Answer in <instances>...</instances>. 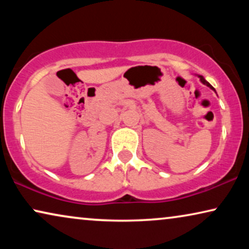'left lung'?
Segmentation results:
<instances>
[{"instance_id": "left-lung-1", "label": "left lung", "mask_w": 249, "mask_h": 249, "mask_svg": "<svg viewBox=\"0 0 249 249\" xmlns=\"http://www.w3.org/2000/svg\"><path fill=\"white\" fill-rule=\"evenodd\" d=\"M199 78H200V81H202V83H203V84H205V85H206V86H209L210 88H212V89H214V88H213L212 86H211V85H210L209 83H207V81H206L205 79H204V77H202V76H199ZM214 90H215V89H214Z\"/></svg>"}]
</instances>
